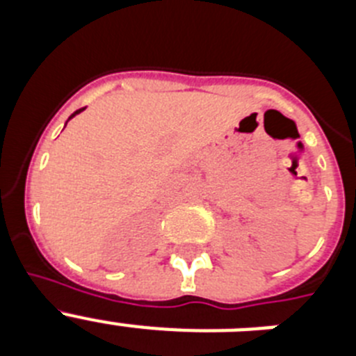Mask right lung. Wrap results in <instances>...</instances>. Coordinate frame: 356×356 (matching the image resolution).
Listing matches in <instances>:
<instances>
[{"mask_svg": "<svg viewBox=\"0 0 356 356\" xmlns=\"http://www.w3.org/2000/svg\"><path fill=\"white\" fill-rule=\"evenodd\" d=\"M81 110H83V108H80V110H76V112H74V114H72V115H71V118H74V115H76V114H80V112H81ZM71 118H69V119H71Z\"/></svg>", "mask_w": 356, "mask_h": 356, "instance_id": "obj_1", "label": "right lung"}]
</instances>
